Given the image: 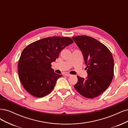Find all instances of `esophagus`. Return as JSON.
<instances>
[{"instance_id": "1", "label": "esophagus", "mask_w": 128, "mask_h": 128, "mask_svg": "<svg viewBox=\"0 0 128 128\" xmlns=\"http://www.w3.org/2000/svg\"><path fill=\"white\" fill-rule=\"evenodd\" d=\"M64 75H65V76H72L71 74H69V73H65Z\"/></svg>"}]
</instances>
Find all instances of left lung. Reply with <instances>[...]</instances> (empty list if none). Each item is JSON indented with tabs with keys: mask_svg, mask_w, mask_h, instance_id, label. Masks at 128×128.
<instances>
[{
	"mask_svg": "<svg viewBox=\"0 0 128 128\" xmlns=\"http://www.w3.org/2000/svg\"><path fill=\"white\" fill-rule=\"evenodd\" d=\"M82 52L88 77L77 76L78 82L74 86L82 96L94 98L108 88L114 76V60L106 46L91 36L72 37Z\"/></svg>",
	"mask_w": 128,
	"mask_h": 128,
	"instance_id": "1",
	"label": "left lung"
}]
</instances>
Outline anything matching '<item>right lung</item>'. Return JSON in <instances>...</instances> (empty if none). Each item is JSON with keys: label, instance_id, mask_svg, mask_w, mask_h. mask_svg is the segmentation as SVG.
Segmentation results:
<instances>
[{"label": "right lung", "instance_id": "right-lung-1", "mask_svg": "<svg viewBox=\"0 0 128 128\" xmlns=\"http://www.w3.org/2000/svg\"><path fill=\"white\" fill-rule=\"evenodd\" d=\"M72 43L68 37L50 36L32 42L23 49L18 63V76L24 89L32 96L42 98L52 92L62 75L54 72L51 64Z\"/></svg>", "mask_w": 128, "mask_h": 128}]
</instances>
